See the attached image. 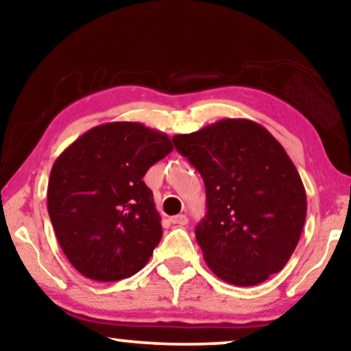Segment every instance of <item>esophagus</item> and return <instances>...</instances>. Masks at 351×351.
Wrapping results in <instances>:
<instances>
[{"instance_id": "34e87169", "label": "esophagus", "mask_w": 351, "mask_h": 351, "mask_svg": "<svg viewBox=\"0 0 351 351\" xmlns=\"http://www.w3.org/2000/svg\"><path fill=\"white\" fill-rule=\"evenodd\" d=\"M171 222L174 225H180V227H185V225L189 223V219H186V215L179 214V215H174V217H171Z\"/></svg>"}]
</instances>
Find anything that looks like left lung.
Listing matches in <instances>:
<instances>
[{
	"label": "left lung",
	"instance_id": "8db88e82",
	"mask_svg": "<svg viewBox=\"0 0 351 351\" xmlns=\"http://www.w3.org/2000/svg\"><path fill=\"white\" fill-rule=\"evenodd\" d=\"M203 177L208 213L195 230L220 280L261 285L281 271L299 243L306 195L280 142L251 119H220L172 137Z\"/></svg>",
	"mask_w": 351,
	"mask_h": 351
}]
</instances>
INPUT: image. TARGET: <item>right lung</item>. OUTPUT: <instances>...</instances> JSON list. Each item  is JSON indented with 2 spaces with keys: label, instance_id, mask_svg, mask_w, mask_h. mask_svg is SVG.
Returning a JSON list of instances; mask_svg holds the SVG:
<instances>
[{
  "label": "right lung",
  "instance_id": "1",
  "mask_svg": "<svg viewBox=\"0 0 351 351\" xmlns=\"http://www.w3.org/2000/svg\"><path fill=\"white\" fill-rule=\"evenodd\" d=\"M172 148L165 132L114 121L89 129L60 153L47 184V213L81 275L119 281L147 265L162 228L142 179Z\"/></svg>",
  "mask_w": 351,
  "mask_h": 351
}]
</instances>
